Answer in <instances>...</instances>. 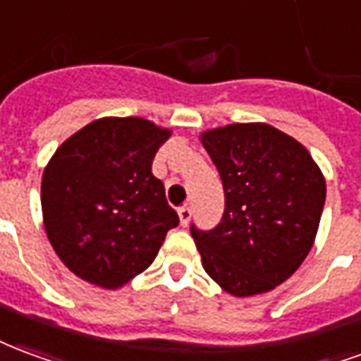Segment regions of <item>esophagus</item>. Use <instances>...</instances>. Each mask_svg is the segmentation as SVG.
I'll list each match as a JSON object with an SVG mask.
<instances>
[{"mask_svg": "<svg viewBox=\"0 0 361 361\" xmlns=\"http://www.w3.org/2000/svg\"><path fill=\"white\" fill-rule=\"evenodd\" d=\"M190 217H192V209L188 206H183L178 207V219H180V225L186 227L188 223H190Z\"/></svg>", "mask_w": 361, "mask_h": 361, "instance_id": "34e87169", "label": "esophagus"}]
</instances>
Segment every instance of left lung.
Listing matches in <instances>:
<instances>
[{"label":"left lung","mask_w":361,"mask_h":361,"mask_svg":"<svg viewBox=\"0 0 361 361\" xmlns=\"http://www.w3.org/2000/svg\"><path fill=\"white\" fill-rule=\"evenodd\" d=\"M202 144L225 190L219 225L190 227L204 269L233 296L273 290L314 246L325 178L300 142L265 123L213 128Z\"/></svg>","instance_id":"obj_1"}]
</instances>
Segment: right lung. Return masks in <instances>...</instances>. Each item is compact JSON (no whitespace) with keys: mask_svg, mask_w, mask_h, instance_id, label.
<instances>
[{"mask_svg":"<svg viewBox=\"0 0 361 361\" xmlns=\"http://www.w3.org/2000/svg\"><path fill=\"white\" fill-rule=\"evenodd\" d=\"M171 136L140 117H104L57 148L42 177V213L55 254L76 277L119 288L148 269L178 215L152 173Z\"/></svg>","mask_w":361,"mask_h":361,"instance_id":"right-lung-1","label":"right lung"}]
</instances>
